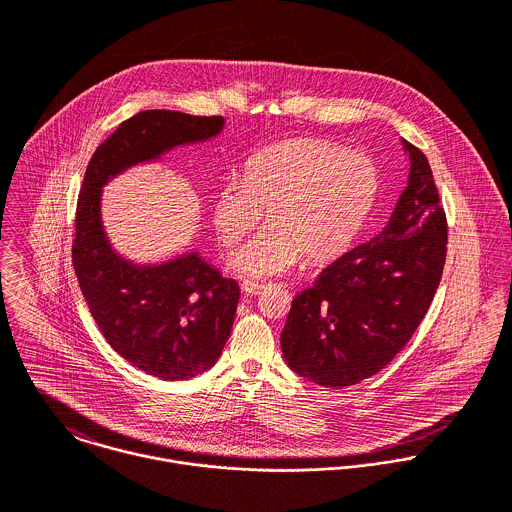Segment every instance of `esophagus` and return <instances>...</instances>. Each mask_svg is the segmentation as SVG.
<instances>
[{
    "mask_svg": "<svg viewBox=\"0 0 512 512\" xmlns=\"http://www.w3.org/2000/svg\"><path fill=\"white\" fill-rule=\"evenodd\" d=\"M264 290H266V284H262V282H252V280L242 282V292L250 293V295H258Z\"/></svg>",
    "mask_w": 512,
    "mask_h": 512,
    "instance_id": "obj_1",
    "label": "esophagus"
}]
</instances>
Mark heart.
I'll use <instances>...</instances> for the list:
<instances>
[{"label": "heart", "instance_id": "heart-1", "mask_svg": "<svg viewBox=\"0 0 512 512\" xmlns=\"http://www.w3.org/2000/svg\"><path fill=\"white\" fill-rule=\"evenodd\" d=\"M378 173L361 153L317 140H290L256 153L242 183L220 185L213 224L220 242L236 246L262 219L270 220L230 256L244 278H270L292 270L305 256H337L370 213Z\"/></svg>", "mask_w": 512, "mask_h": 512}]
</instances>
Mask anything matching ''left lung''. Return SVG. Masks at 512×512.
<instances>
[{
	"instance_id": "obj_1",
	"label": "left lung",
	"mask_w": 512,
	"mask_h": 512,
	"mask_svg": "<svg viewBox=\"0 0 512 512\" xmlns=\"http://www.w3.org/2000/svg\"><path fill=\"white\" fill-rule=\"evenodd\" d=\"M410 153L408 187L378 236L329 264L293 297L282 351L299 376L329 388L357 384L410 341L438 290L447 220L428 157Z\"/></svg>"
}]
</instances>
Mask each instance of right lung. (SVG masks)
I'll list each match as a JSON object with an SVG mask.
<instances>
[{
    "label": "right lung",
    "instance_id": "add662e5",
    "mask_svg": "<svg viewBox=\"0 0 512 512\" xmlns=\"http://www.w3.org/2000/svg\"><path fill=\"white\" fill-rule=\"evenodd\" d=\"M222 126V116L140 112L96 147L78 193L73 266L84 301L110 347L163 380H187L217 363L240 290L197 252L159 266L120 258L102 230L100 191L130 165L209 140Z\"/></svg>",
    "mask_w": 512,
    "mask_h": 512
}]
</instances>
